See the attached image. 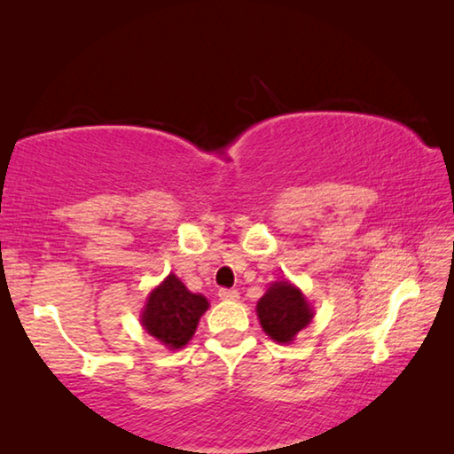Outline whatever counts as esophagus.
<instances>
[{
	"label": "esophagus",
	"instance_id": "34e87169",
	"mask_svg": "<svg viewBox=\"0 0 454 454\" xmlns=\"http://www.w3.org/2000/svg\"><path fill=\"white\" fill-rule=\"evenodd\" d=\"M218 296H220V301L236 302L238 298H240V292L234 290V288H222V290H218Z\"/></svg>",
	"mask_w": 454,
	"mask_h": 454
}]
</instances>
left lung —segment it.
<instances>
[{
	"instance_id": "obj_1",
	"label": "left lung",
	"mask_w": 454,
	"mask_h": 454,
	"mask_svg": "<svg viewBox=\"0 0 454 454\" xmlns=\"http://www.w3.org/2000/svg\"><path fill=\"white\" fill-rule=\"evenodd\" d=\"M256 314L264 333L272 340L288 344L302 328L310 325L314 312L294 284L274 282L256 304Z\"/></svg>"
}]
</instances>
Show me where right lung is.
Wrapping results in <instances>:
<instances>
[{
    "label": "right lung",
    "instance_id": "obj_1",
    "mask_svg": "<svg viewBox=\"0 0 454 454\" xmlns=\"http://www.w3.org/2000/svg\"><path fill=\"white\" fill-rule=\"evenodd\" d=\"M202 294L190 292L176 274H170L150 292L142 310V326L170 350L186 347L196 333L198 320L208 310Z\"/></svg>",
    "mask_w": 454,
    "mask_h": 454
}]
</instances>
